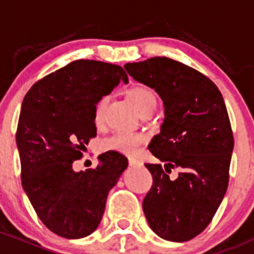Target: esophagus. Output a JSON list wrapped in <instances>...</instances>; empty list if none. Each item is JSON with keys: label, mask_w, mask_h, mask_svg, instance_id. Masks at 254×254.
<instances>
[{"label": "esophagus", "mask_w": 254, "mask_h": 254, "mask_svg": "<svg viewBox=\"0 0 254 254\" xmlns=\"http://www.w3.org/2000/svg\"><path fill=\"white\" fill-rule=\"evenodd\" d=\"M128 163H129L130 166H138V165H139V164H140L139 161L135 160V159H132V158L128 159Z\"/></svg>", "instance_id": "obj_1"}]
</instances>
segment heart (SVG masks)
Here are the masks:
<instances>
[{
  "label": "heart",
  "instance_id": "obj_1",
  "mask_svg": "<svg viewBox=\"0 0 254 254\" xmlns=\"http://www.w3.org/2000/svg\"><path fill=\"white\" fill-rule=\"evenodd\" d=\"M127 94L140 114H145L155 109L158 100L155 93L150 88L145 85H134L128 89ZM106 104H108V96H103L94 106V122L96 125L101 124L103 121ZM143 144H144V137L139 133L129 132V130H120L114 133L103 142L105 150L117 151L128 156L137 155Z\"/></svg>",
  "mask_w": 254,
  "mask_h": 254
}]
</instances>
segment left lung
Returning a JSON list of instances; mask_svg holds the SVG:
<instances>
[{"mask_svg":"<svg viewBox=\"0 0 254 254\" xmlns=\"http://www.w3.org/2000/svg\"><path fill=\"white\" fill-rule=\"evenodd\" d=\"M128 74L153 88L165 119L149 150L161 164H145L153 186L143 199L149 226L161 239L190 241L204 231L229 185L234 134L218 87L203 73L169 57L125 64ZM172 168L180 170L171 180Z\"/></svg>","mask_w":254,"mask_h":254,"instance_id":"obj_1","label":"left lung"}]
</instances>
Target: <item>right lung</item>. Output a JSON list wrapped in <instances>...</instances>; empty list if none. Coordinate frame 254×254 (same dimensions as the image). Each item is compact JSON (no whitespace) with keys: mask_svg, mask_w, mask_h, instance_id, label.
<instances>
[{"mask_svg":"<svg viewBox=\"0 0 254 254\" xmlns=\"http://www.w3.org/2000/svg\"><path fill=\"white\" fill-rule=\"evenodd\" d=\"M121 80L128 82L121 66L77 60L34 83L23 100L15 133L22 186L43 224L64 239L95 231L128 166L126 156L109 150L95 169L72 167L96 135L94 106Z\"/></svg>","mask_w":254,"mask_h":254,"instance_id":"add662e5","label":"right lung"}]
</instances>
